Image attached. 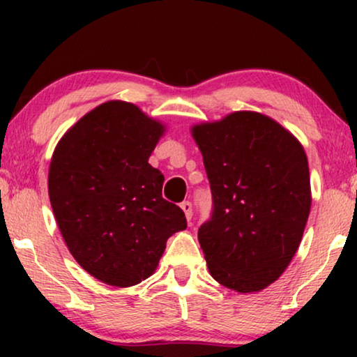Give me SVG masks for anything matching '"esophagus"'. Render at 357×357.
I'll use <instances>...</instances> for the list:
<instances>
[{
    "label": "esophagus",
    "mask_w": 357,
    "mask_h": 357,
    "mask_svg": "<svg viewBox=\"0 0 357 357\" xmlns=\"http://www.w3.org/2000/svg\"><path fill=\"white\" fill-rule=\"evenodd\" d=\"M180 208L183 209V213H185V216H187V219L190 221V219H192V214H193V206H192V203L188 202H182L180 203Z\"/></svg>",
    "instance_id": "obj_1"
}]
</instances>
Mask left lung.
Returning <instances> with one entry per match:
<instances>
[{"label": "left lung", "instance_id": "1", "mask_svg": "<svg viewBox=\"0 0 357 357\" xmlns=\"http://www.w3.org/2000/svg\"><path fill=\"white\" fill-rule=\"evenodd\" d=\"M213 195L198 229L209 273L237 292L275 282L299 248L310 213L305 151L289 131L257 112H234L193 126Z\"/></svg>", "mask_w": 357, "mask_h": 357}]
</instances>
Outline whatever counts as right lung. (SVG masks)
<instances>
[{"label": "right lung", "mask_w": 357, "mask_h": 357, "mask_svg": "<svg viewBox=\"0 0 357 357\" xmlns=\"http://www.w3.org/2000/svg\"><path fill=\"white\" fill-rule=\"evenodd\" d=\"M164 126L128 102H105L56 144L48 195L75 260L105 284L153 275L172 234L187 227L162 198L164 175L148 162Z\"/></svg>", "instance_id": "right-lung-1"}]
</instances>
